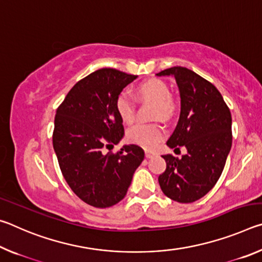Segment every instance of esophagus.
I'll return each instance as SVG.
<instances>
[{
	"label": "esophagus",
	"instance_id": "1",
	"mask_svg": "<svg viewBox=\"0 0 262 262\" xmlns=\"http://www.w3.org/2000/svg\"><path fill=\"white\" fill-rule=\"evenodd\" d=\"M155 152H152V151H145V157L147 158H151V157H154L155 156Z\"/></svg>",
	"mask_w": 262,
	"mask_h": 262
}]
</instances>
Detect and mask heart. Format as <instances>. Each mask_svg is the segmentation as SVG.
<instances>
[{
    "label": "heart",
    "mask_w": 262,
    "mask_h": 262,
    "mask_svg": "<svg viewBox=\"0 0 262 262\" xmlns=\"http://www.w3.org/2000/svg\"><path fill=\"white\" fill-rule=\"evenodd\" d=\"M136 95L141 100L151 101L156 105L154 112L155 119L167 121L174 117L177 104L171 97L170 88L165 82L161 79H149L141 83L136 88ZM115 108L123 122L130 123L134 121L135 103L127 91L119 94L115 100ZM164 136L165 132L159 123H137L127 132L128 141L149 150L156 148Z\"/></svg>",
    "instance_id": "obj_1"
}]
</instances>
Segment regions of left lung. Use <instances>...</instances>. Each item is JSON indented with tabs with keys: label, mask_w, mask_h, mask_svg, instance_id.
Segmentation results:
<instances>
[{
	"label": "left lung",
	"mask_w": 262,
	"mask_h": 262,
	"mask_svg": "<svg viewBox=\"0 0 262 262\" xmlns=\"http://www.w3.org/2000/svg\"><path fill=\"white\" fill-rule=\"evenodd\" d=\"M156 75L173 76L180 92L179 121L166 144L187 149L181 158L164 155L166 168L158 183L171 200L190 203L220 179L232 144L231 113L214 84L193 70L172 67Z\"/></svg>",
	"instance_id": "1"
}]
</instances>
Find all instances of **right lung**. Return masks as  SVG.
<instances>
[{"label": "right lung", "mask_w": 262, "mask_h": 262, "mask_svg": "<svg viewBox=\"0 0 262 262\" xmlns=\"http://www.w3.org/2000/svg\"><path fill=\"white\" fill-rule=\"evenodd\" d=\"M136 77L113 68L96 70L75 84L56 110L53 147L61 172L73 192L92 207L120 202L144 158L135 144L110 151L125 134L115 100Z\"/></svg>", "instance_id": "obj_1"}]
</instances>
